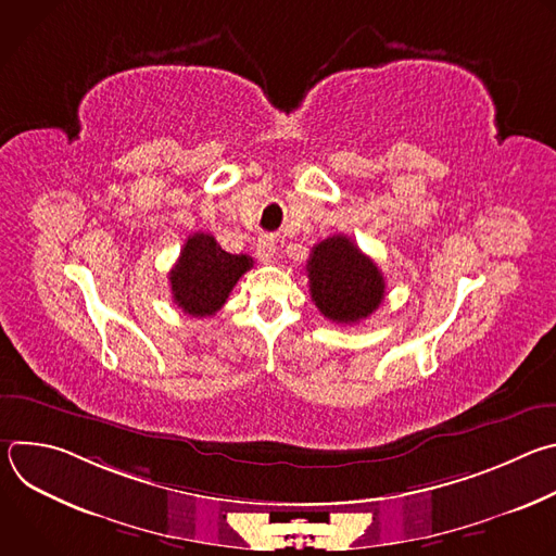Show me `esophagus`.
Returning a JSON list of instances; mask_svg holds the SVG:
<instances>
[{
  "mask_svg": "<svg viewBox=\"0 0 556 556\" xmlns=\"http://www.w3.org/2000/svg\"><path fill=\"white\" fill-rule=\"evenodd\" d=\"M255 253H257V260L262 264H270L275 253H277V240L273 235H262L257 240V247H255Z\"/></svg>",
  "mask_w": 556,
  "mask_h": 556,
  "instance_id": "34e87169",
  "label": "esophagus"
}]
</instances>
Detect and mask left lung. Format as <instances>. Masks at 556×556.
<instances>
[{"label":"left lung","mask_w":556,"mask_h":556,"mask_svg":"<svg viewBox=\"0 0 556 556\" xmlns=\"http://www.w3.org/2000/svg\"><path fill=\"white\" fill-rule=\"evenodd\" d=\"M305 273L314 305L334 324H358L384 299L382 273L345 235L316 244Z\"/></svg>","instance_id":"8db88e82"}]
</instances>
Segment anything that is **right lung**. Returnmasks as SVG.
<instances>
[{"label": "right lung", "instance_id": "1", "mask_svg": "<svg viewBox=\"0 0 556 556\" xmlns=\"http://www.w3.org/2000/svg\"><path fill=\"white\" fill-rule=\"evenodd\" d=\"M251 268L249 255H230L222 251L213 235L193 232L169 273L174 301L191 316H211Z\"/></svg>", "mask_w": 556, "mask_h": 556}]
</instances>
